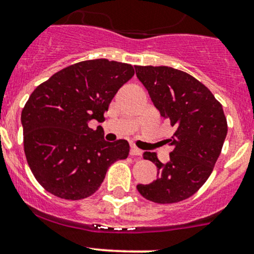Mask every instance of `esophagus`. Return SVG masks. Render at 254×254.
Wrapping results in <instances>:
<instances>
[{
  "label": "esophagus",
  "instance_id": "1",
  "mask_svg": "<svg viewBox=\"0 0 254 254\" xmlns=\"http://www.w3.org/2000/svg\"><path fill=\"white\" fill-rule=\"evenodd\" d=\"M129 154L132 155V156L140 157V156H141V150H140V149H138V148H135V146H132V148H130Z\"/></svg>",
  "mask_w": 254,
  "mask_h": 254
}]
</instances>
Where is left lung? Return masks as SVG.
Segmentation results:
<instances>
[{
	"mask_svg": "<svg viewBox=\"0 0 254 254\" xmlns=\"http://www.w3.org/2000/svg\"><path fill=\"white\" fill-rule=\"evenodd\" d=\"M134 67L155 108L174 128L166 140L173 148L168 162H160L154 152L143 154L156 165L157 179L137 189L152 202H179L197 191L213 171L228 133L224 111L211 91L189 73L170 66Z\"/></svg>",
	"mask_w": 254,
	"mask_h": 254,
	"instance_id": "8db88e82",
	"label": "left lung"
}]
</instances>
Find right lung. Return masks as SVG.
Here are the masks:
<instances>
[{
	"instance_id": "1",
	"label": "right lung",
	"mask_w": 254,
	"mask_h": 254,
	"mask_svg": "<svg viewBox=\"0 0 254 254\" xmlns=\"http://www.w3.org/2000/svg\"><path fill=\"white\" fill-rule=\"evenodd\" d=\"M134 75L132 65L108 59L76 63L41 83L21 111L24 151L36 181L65 200L99 189L108 168L127 159L125 139L106 141L102 127L111 100Z\"/></svg>"
}]
</instances>
